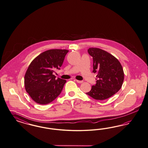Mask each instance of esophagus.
<instances>
[{
  "instance_id": "1",
  "label": "esophagus",
  "mask_w": 148,
  "mask_h": 148,
  "mask_svg": "<svg viewBox=\"0 0 148 148\" xmlns=\"http://www.w3.org/2000/svg\"><path fill=\"white\" fill-rule=\"evenodd\" d=\"M76 82H77V83H79V84H82L83 82V81H80V80H76Z\"/></svg>"
}]
</instances>
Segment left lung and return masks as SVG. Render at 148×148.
Segmentation results:
<instances>
[{
  "label": "left lung",
  "mask_w": 148,
  "mask_h": 148,
  "mask_svg": "<svg viewBox=\"0 0 148 148\" xmlns=\"http://www.w3.org/2000/svg\"><path fill=\"white\" fill-rule=\"evenodd\" d=\"M88 53L93 57V73L97 74L95 85L87 95L97 100L112 97L121 88L124 80L122 66L116 57L99 48L91 47Z\"/></svg>",
  "instance_id": "1"
}]
</instances>
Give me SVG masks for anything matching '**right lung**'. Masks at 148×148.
Here are the masks:
<instances>
[{"mask_svg": "<svg viewBox=\"0 0 148 148\" xmlns=\"http://www.w3.org/2000/svg\"><path fill=\"white\" fill-rule=\"evenodd\" d=\"M69 50L51 49L42 52L32 61L25 75L26 92L34 102L47 104L52 102L61 93L66 82L53 74L60 69Z\"/></svg>", "mask_w": 148, "mask_h": 148, "instance_id": "add662e5", "label": "right lung"}]
</instances>
